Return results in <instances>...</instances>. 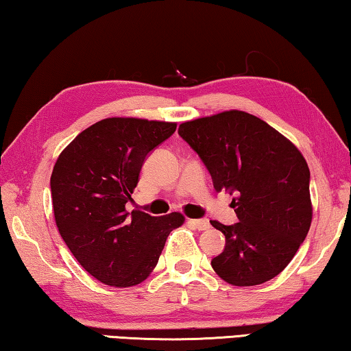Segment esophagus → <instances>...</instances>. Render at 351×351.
<instances>
[{
  "label": "esophagus",
  "instance_id": "esophagus-1",
  "mask_svg": "<svg viewBox=\"0 0 351 351\" xmlns=\"http://www.w3.org/2000/svg\"><path fill=\"white\" fill-rule=\"evenodd\" d=\"M188 222L191 223V226L196 227L197 230H206V228H210V222L206 221V219H189Z\"/></svg>",
  "mask_w": 351,
  "mask_h": 351
}]
</instances>
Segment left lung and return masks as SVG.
<instances>
[{"label": "left lung", "mask_w": 351, "mask_h": 351, "mask_svg": "<svg viewBox=\"0 0 351 351\" xmlns=\"http://www.w3.org/2000/svg\"><path fill=\"white\" fill-rule=\"evenodd\" d=\"M179 135L197 152L216 191L233 196L239 222L211 221L226 234V247L211 260L215 272L234 286L277 277L311 226L306 160L280 132L239 110L183 123Z\"/></svg>", "instance_id": "obj_1"}]
</instances>
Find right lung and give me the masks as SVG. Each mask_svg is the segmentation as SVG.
<instances>
[{"instance_id":"right-lung-1","label":"right lung","mask_w":351,"mask_h":351,"mask_svg":"<svg viewBox=\"0 0 351 351\" xmlns=\"http://www.w3.org/2000/svg\"><path fill=\"white\" fill-rule=\"evenodd\" d=\"M177 124L107 118L74 138L51 174V196L62 239L85 271L114 288L141 283L157 266L172 230L185 217L125 211L147 154Z\"/></svg>"}]
</instances>
